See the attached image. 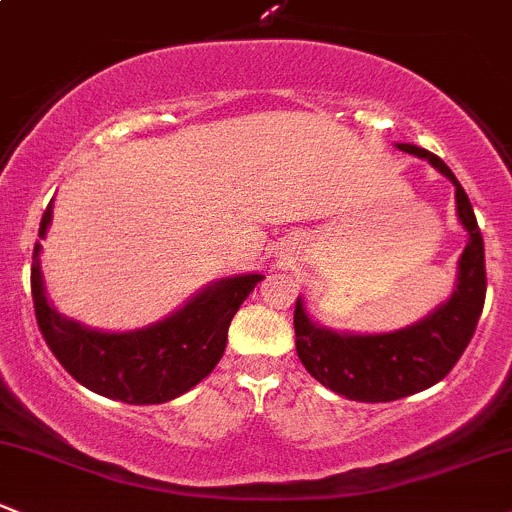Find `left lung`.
Masks as SVG:
<instances>
[{
    "label": "left lung",
    "mask_w": 512,
    "mask_h": 512,
    "mask_svg": "<svg viewBox=\"0 0 512 512\" xmlns=\"http://www.w3.org/2000/svg\"><path fill=\"white\" fill-rule=\"evenodd\" d=\"M395 146L425 158L452 180L456 214L469 239L456 268L452 298L410 327L386 334L334 332L310 320L302 298L295 302V349L302 366L322 386L359 403H388L442 381L474 337L486 300L483 236L464 188L439 156L412 144Z\"/></svg>",
    "instance_id": "obj_1"
}]
</instances>
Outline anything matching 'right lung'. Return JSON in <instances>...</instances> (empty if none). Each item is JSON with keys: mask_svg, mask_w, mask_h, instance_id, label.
<instances>
[{"mask_svg": "<svg viewBox=\"0 0 512 512\" xmlns=\"http://www.w3.org/2000/svg\"><path fill=\"white\" fill-rule=\"evenodd\" d=\"M53 200L46 207L38 236H46ZM41 241L34 246L31 295L36 322L48 349L65 371L104 398L129 405H158L188 393L219 364L229 324L249 298L261 273L214 280L166 320L134 332H100L60 315L46 298L41 273Z\"/></svg>", "mask_w": 512, "mask_h": 512, "instance_id": "obj_1", "label": "right lung"}]
</instances>
